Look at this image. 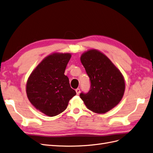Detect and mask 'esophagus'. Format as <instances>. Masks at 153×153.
Masks as SVG:
<instances>
[{"label": "esophagus", "mask_w": 153, "mask_h": 153, "mask_svg": "<svg viewBox=\"0 0 153 153\" xmlns=\"http://www.w3.org/2000/svg\"><path fill=\"white\" fill-rule=\"evenodd\" d=\"M76 94L77 95H79L80 94V89L79 88H77L76 90Z\"/></svg>", "instance_id": "34e87169"}]
</instances>
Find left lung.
<instances>
[{
	"instance_id": "8db88e82",
	"label": "left lung",
	"mask_w": 153,
	"mask_h": 153,
	"mask_svg": "<svg viewBox=\"0 0 153 153\" xmlns=\"http://www.w3.org/2000/svg\"><path fill=\"white\" fill-rule=\"evenodd\" d=\"M90 78V88L79 95L86 106L95 113H105L121 101L125 90L124 77L111 61L101 52L90 50L81 56Z\"/></svg>"
}]
</instances>
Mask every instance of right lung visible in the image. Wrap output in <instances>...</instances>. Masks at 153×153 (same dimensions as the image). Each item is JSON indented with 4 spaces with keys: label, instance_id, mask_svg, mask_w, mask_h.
Segmentation results:
<instances>
[{
    "label": "right lung",
    "instance_id": "obj_1",
    "mask_svg": "<svg viewBox=\"0 0 153 153\" xmlns=\"http://www.w3.org/2000/svg\"><path fill=\"white\" fill-rule=\"evenodd\" d=\"M71 54L48 56L30 74L26 86L27 97L38 110L54 117L66 110L76 91L71 88L64 73Z\"/></svg>",
    "mask_w": 153,
    "mask_h": 153
}]
</instances>
